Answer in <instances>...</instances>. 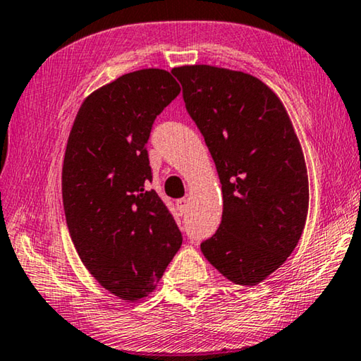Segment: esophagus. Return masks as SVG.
Returning a JSON list of instances; mask_svg holds the SVG:
<instances>
[{
    "label": "esophagus",
    "instance_id": "obj_1",
    "mask_svg": "<svg viewBox=\"0 0 361 361\" xmlns=\"http://www.w3.org/2000/svg\"><path fill=\"white\" fill-rule=\"evenodd\" d=\"M176 209H178V212L181 213H186V210H188V200L186 199H180V200H176Z\"/></svg>",
    "mask_w": 361,
    "mask_h": 361
}]
</instances>
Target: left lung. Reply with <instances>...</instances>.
Returning a JSON list of instances; mask_svg holds the SVG:
<instances>
[{
    "label": "left lung",
    "mask_w": 361,
    "mask_h": 361,
    "mask_svg": "<svg viewBox=\"0 0 361 361\" xmlns=\"http://www.w3.org/2000/svg\"><path fill=\"white\" fill-rule=\"evenodd\" d=\"M172 73L221 181V224L200 250L232 283L258 285L301 239L309 210L301 143L283 103L258 78L212 65Z\"/></svg>",
    "instance_id": "obj_1"
}]
</instances>
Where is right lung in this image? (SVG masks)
Wrapping results in <instances>:
<instances>
[{"instance_id": "right-lung-1", "label": "right lung", "mask_w": 361, "mask_h": 361, "mask_svg": "<svg viewBox=\"0 0 361 361\" xmlns=\"http://www.w3.org/2000/svg\"><path fill=\"white\" fill-rule=\"evenodd\" d=\"M166 70L146 68L102 85L73 122L62 169L66 226L85 269L124 301L156 290L183 242L149 189V132L180 94Z\"/></svg>"}]
</instances>
